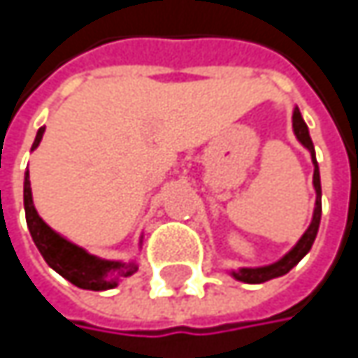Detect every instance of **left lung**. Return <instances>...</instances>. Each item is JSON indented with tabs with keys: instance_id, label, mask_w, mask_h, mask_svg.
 I'll use <instances>...</instances> for the list:
<instances>
[{
	"instance_id": "1",
	"label": "left lung",
	"mask_w": 358,
	"mask_h": 358,
	"mask_svg": "<svg viewBox=\"0 0 358 358\" xmlns=\"http://www.w3.org/2000/svg\"><path fill=\"white\" fill-rule=\"evenodd\" d=\"M292 130H294V136L296 141L309 151L311 155V162H313V188H315V207H313V217H311V224L309 228L303 232V236L296 241V245L288 250L286 255H282L278 261L273 263H267V265H259V267H238V269H232L230 275L238 282H245V284H261V282H267V280H273V278H280L284 273H288L309 250L315 243V236L320 232V222H322V178H320V166H317V157H315V147H313V141L309 136V128L301 115V109L294 108L292 111Z\"/></svg>"
}]
</instances>
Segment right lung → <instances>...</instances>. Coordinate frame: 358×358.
<instances>
[{
    "label": "right lung",
    "mask_w": 358,
    "mask_h": 358,
    "mask_svg": "<svg viewBox=\"0 0 358 358\" xmlns=\"http://www.w3.org/2000/svg\"><path fill=\"white\" fill-rule=\"evenodd\" d=\"M43 134H45V126L38 128L31 151L38 147ZM24 213H27V226L33 236V243L43 255L45 263L74 286L83 290H111L122 282V278L136 273L138 269L136 257L130 261H122V259H103L91 255L87 249L74 245L72 241L55 232L51 226H47L43 217L36 213L29 172L24 174ZM141 249H143V236L138 238V250Z\"/></svg>",
    "instance_id": "right-lung-1"
}]
</instances>
